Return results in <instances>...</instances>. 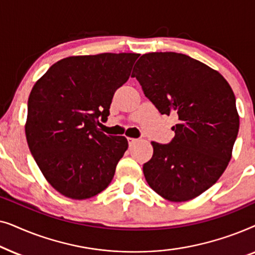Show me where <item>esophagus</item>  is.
Masks as SVG:
<instances>
[{
	"label": "esophagus",
	"mask_w": 255,
	"mask_h": 255,
	"mask_svg": "<svg viewBox=\"0 0 255 255\" xmlns=\"http://www.w3.org/2000/svg\"><path fill=\"white\" fill-rule=\"evenodd\" d=\"M128 146H130V147H132V146H133L135 142L138 141V139H135V138H128Z\"/></svg>",
	"instance_id": "obj_1"
}]
</instances>
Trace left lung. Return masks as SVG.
<instances>
[{
    "instance_id": "left-lung-1",
    "label": "left lung",
    "mask_w": 255,
    "mask_h": 255,
    "mask_svg": "<svg viewBox=\"0 0 255 255\" xmlns=\"http://www.w3.org/2000/svg\"><path fill=\"white\" fill-rule=\"evenodd\" d=\"M132 76L160 114L177 117L173 140L152 142L145 179L170 202L193 200L217 182L232 156L239 131L233 90L217 71L175 52L142 54Z\"/></svg>"
}]
</instances>
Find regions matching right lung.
Returning a JSON list of instances; mask_svg holds the SVG:
<instances>
[{"label":"right lung","mask_w":255,"mask_h":255,"mask_svg":"<svg viewBox=\"0 0 255 255\" xmlns=\"http://www.w3.org/2000/svg\"><path fill=\"white\" fill-rule=\"evenodd\" d=\"M140 54L76 55L52 65L27 101L25 134L47 182L66 197L86 200L109 186L128 149L125 137L97 128L114 94Z\"/></svg>","instance_id":"add662e5"}]
</instances>
